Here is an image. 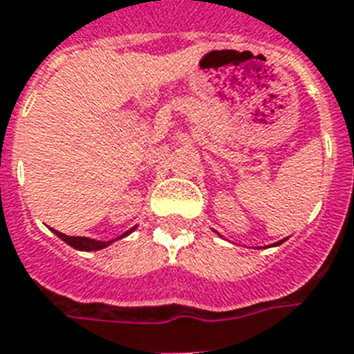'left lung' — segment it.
Segmentation results:
<instances>
[{
	"label": "left lung",
	"mask_w": 354,
	"mask_h": 354,
	"mask_svg": "<svg viewBox=\"0 0 354 354\" xmlns=\"http://www.w3.org/2000/svg\"><path fill=\"white\" fill-rule=\"evenodd\" d=\"M282 242H284V240H281V242H279V243H282ZM279 243H273V245H279Z\"/></svg>",
	"instance_id": "1"
}]
</instances>
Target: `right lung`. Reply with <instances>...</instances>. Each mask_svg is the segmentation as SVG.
<instances>
[{
    "instance_id": "add662e5",
    "label": "right lung",
    "mask_w": 354,
    "mask_h": 354,
    "mask_svg": "<svg viewBox=\"0 0 354 354\" xmlns=\"http://www.w3.org/2000/svg\"><path fill=\"white\" fill-rule=\"evenodd\" d=\"M134 231V227L131 229V231L123 232L122 236H118L116 240H120V238L127 236V234H131V232ZM57 236L62 240V242H66L68 245H72V248L79 249V251H100V249L106 248V245H111L114 240H109V242H100V240H92V238H84V236H66V234H62V232L59 231H53Z\"/></svg>"
}]
</instances>
